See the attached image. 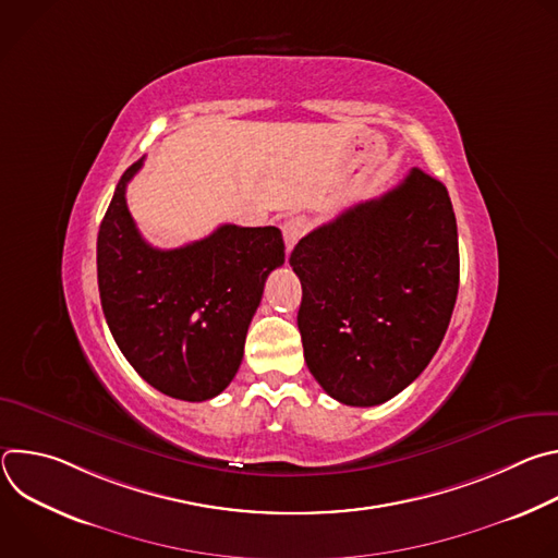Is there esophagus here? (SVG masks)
<instances>
[{
	"label": "esophagus",
	"instance_id": "obj_1",
	"mask_svg": "<svg viewBox=\"0 0 558 558\" xmlns=\"http://www.w3.org/2000/svg\"><path fill=\"white\" fill-rule=\"evenodd\" d=\"M306 227H308V222H306L304 216H291V218L284 220V225H282V235H284L287 252H291L293 245L306 233Z\"/></svg>",
	"mask_w": 558,
	"mask_h": 558
}]
</instances>
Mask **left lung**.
Listing matches in <instances>:
<instances>
[{"instance_id": "obj_1", "label": "left lung", "mask_w": 558, "mask_h": 558, "mask_svg": "<svg viewBox=\"0 0 558 558\" xmlns=\"http://www.w3.org/2000/svg\"><path fill=\"white\" fill-rule=\"evenodd\" d=\"M289 265L311 375L347 407L402 392L437 353L459 291L448 190L420 168L306 233Z\"/></svg>"}]
</instances>
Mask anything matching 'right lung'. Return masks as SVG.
I'll use <instances>...</instances> for the list:
<instances>
[{
	"label": "right lung",
	"instance_id": "right-lung-1",
	"mask_svg": "<svg viewBox=\"0 0 558 558\" xmlns=\"http://www.w3.org/2000/svg\"><path fill=\"white\" fill-rule=\"evenodd\" d=\"M121 177L97 238V278L110 333L132 368L177 400L222 392L243 362L267 276L282 267L278 227L220 225L203 241L156 250L143 241Z\"/></svg>",
	"mask_w": 558,
	"mask_h": 558
}]
</instances>
